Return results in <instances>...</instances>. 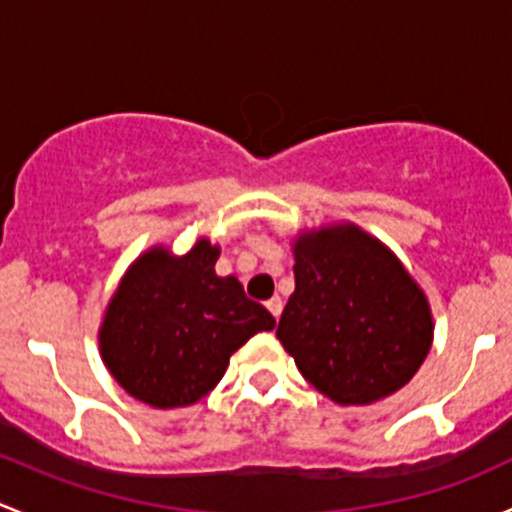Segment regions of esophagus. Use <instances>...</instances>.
<instances>
[{"label":"esophagus","mask_w":512,"mask_h":512,"mask_svg":"<svg viewBox=\"0 0 512 512\" xmlns=\"http://www.w3.org/2000/svg\"><path fill=\"white\" fill-rule=\"evenodd\" d=\"M282 307H285V304H282L280 297H272L270 302H267V309H270V314H272V317H275V322H277V319H280Z\"/></svg>","instance_id":"obj_1"}]
</instances>
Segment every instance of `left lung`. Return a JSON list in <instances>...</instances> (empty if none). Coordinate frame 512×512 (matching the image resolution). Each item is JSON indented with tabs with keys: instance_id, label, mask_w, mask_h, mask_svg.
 I'll return each instance as SVG.
<instances>
[{
	"instance_id": "8db88e82",
	"label": "left lung",
	"mask_w": 512,
	"mask_h": 512,
	"mask_svg": "<svg viewBox=\"0 0 512 512\" xmlns=\"http://www.w3.org/2000/svg\"><path fill=\"white\" fill-rule=\"evenodd\" d=\"M292 252L277 339L304 379L342 406L404 389L433 344L431 304L404 262L354 223L302 230Z\"/></svg>"
}]
</instances>
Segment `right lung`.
<instances>
[{
  "label": "right lung",
  "instance_id": "add662e5",
  "mask_svg": "<svg viewBox=\"0 0 512 512\" xmlns=\"http://www.w3.org/2000/svg\"><path fill=\"white\" fill-rule=\"evenodd\" d=\"M220 247L198 237L185 255L153 245L108 299L98 349L121 389L153 409L193 406L218 386L230 356L275 317L215 275Z\"/></svg>",
  "mask_w": 512,
  "mask_h": 512
}]
</instances>
